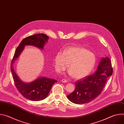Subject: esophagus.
Wrapping results in <instances>:
<instances>
[{"label":"esophagus","instance_id":"34e87169","mask_svg":"<svg viewBox=\"0 0 124 124\" xmlns=\"http://www.w3.org/2000/svg\"><path fill=\"white\" fill-rule=\"evenodd\" d=\"M61 81L62 82H65V83H67L68 82V80L67 79H62L61 80Z\"/></svg>","mask_w":124,"mask_h":124}]
</instances>
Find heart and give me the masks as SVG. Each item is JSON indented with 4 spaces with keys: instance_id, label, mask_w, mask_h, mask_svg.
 <instances>
[{
    "instance_id": "1",
    "label": "heart",
    "mask_w": 124,
    "mask_h": 124,
    "mask_svg": "<svg viewBox=\"0 0 124 124\" xmlns=\"http://www.w3.org/2000/svg\"><path fill=\"white\" fill-rule=\"evenodd\" d=\"M96 62L95 55L83 47H70L63 53L58 52L54 58L56 71L61 73L68 67L69 74L76 79L83 78L89 75Z\"/></svg>"
}]
</instances>
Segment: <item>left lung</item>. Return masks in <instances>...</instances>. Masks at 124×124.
<instances>
[{
  "label": "left lung",
  "mask_w": 124,
  "mask_h": 124,
  "mask_svg": "<svg viewBox=\"0 0 124 124\" xmlns=\"http://www.w3.org/2000/svg\"><path fill=\"white\" fill-rule=\"evenodd\" d=\"M112 73L109 58H102L94 74L76 81L75 90L67 96L68 99L72 102L79 104L91 101L101 94L107 78Z\"/></svg>",
  "instance_id": "1"
}]
</instances>
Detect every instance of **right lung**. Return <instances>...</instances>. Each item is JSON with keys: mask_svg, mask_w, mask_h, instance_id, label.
Segmentation results:
<instances>
[{"mask_svg": "<svg viewBox=\"0 0 124 124\" xmlns=\"http://www.w3.org/2000/svg\"><path fill=\"white\" fill-rule=\"evenodd\" d=\"M48 38L47 35L43 33L35 34L26 37L22 40L16 48L11 63V70L16 87L24 98L30 101H39L45 99L48 96L52 85L57 81L42 77L30 83L23 82L15 72L14 63L19 57L25 46L31 45L43 49Z\"/></svg>", "mask_w": 124, "mask_h": 124, "instance_id": "obj_1", "label": "right lung"}]
</instances>
